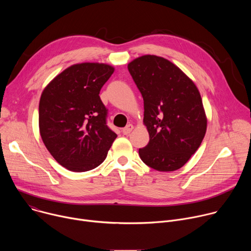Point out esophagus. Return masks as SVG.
<instances>
[{"label":"esophagus","instance_id":"1","mask_svg":"<svg viewBox=\"0 0 251 251\" xmlns=\"http://www.w3.org/2000/svg\"><path fill=\"white\" fill-rule=\"evenodd\" d=\"M133 125L132 124H128L126 127H124L123 129H122V133L124 134V135H128L132 130H133Z\"/></svg>","mask_w":251,"mask_h":251}]
</instances>
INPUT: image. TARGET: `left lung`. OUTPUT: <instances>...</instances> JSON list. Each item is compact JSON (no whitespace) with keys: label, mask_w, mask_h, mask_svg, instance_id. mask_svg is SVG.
Wrapping results in <instances>:
<instances>
[{"label":"left lung","mask_w":251,"mask_h":251,"mask_svg":"<svg viewBox=\"0 0 251 251\" xmlns=\"http://www.w3.org/2000/svg\"><path fill=\"white\" fill-rule=\"evenodd\" d=\"M144 100L148 145L139 149L150 168L172 172L182 168L201 144L206 117L195 83L171 61L143 55L128 64Z\"/></svg>","instance_id":"obj_1"}]
</instances>
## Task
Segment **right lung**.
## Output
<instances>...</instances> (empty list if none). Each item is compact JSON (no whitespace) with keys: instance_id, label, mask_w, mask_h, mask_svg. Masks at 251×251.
Wrapping results in <instances>:
<instances>
[{"instance_id":"obj_1","label":"right lung","mask_w":251,"mask_h":251,"mask_svg":"<svg viewBox=\"0 0 251 251\" xmlns=\"http://www.w3.org/2000/svg\"><path fill=\"white\" fill-rule=\"evenodd\" d=\"M114 73L103 63L75 64L43 91L40 132L51 156L73 172H86L106 158L117 135L107 126L108 109L99 92Z\"/></svg>"}]
</instances>
